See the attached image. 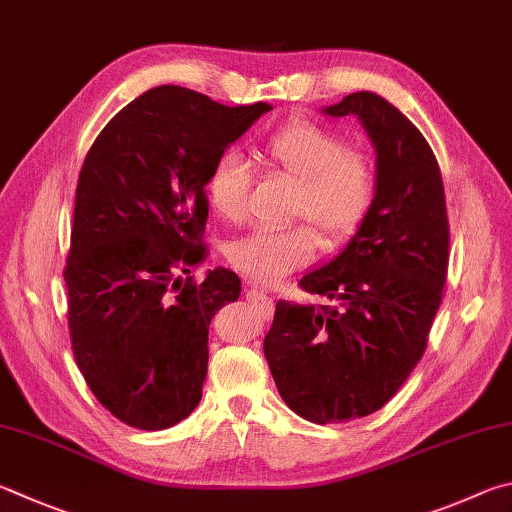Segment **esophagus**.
<instances>
[{
  "label": "esophagus",
  "instance_id": "obj_1",
  "mask_svg": "<svg viewBox=\"0 0 512 512\" xmlns=\"http://www.w3.org/2000/svg\"><path fill=\"white\" fill-rule=\"evenodd\" d=\"M246 300L255 306V309L259 311V315H262L264 320H271L273 318V311H275V302L273 297L268 295L266 291H262V288H257L253 284H248L246 288Z\"/></svg>",
  "mask_w": 512,
  "mask_h": 512
}]
</instances>
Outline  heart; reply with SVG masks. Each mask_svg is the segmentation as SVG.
I'll return each mask as SVG.
<instances>
[{"label":"heart","mask_w":512,"mask_h":512,"mask_svg":"<svg viewBox=\"0 0 512 512\" xmlns=\"http://www.w3.org/2000/svg\"><path fill=\"white\" fill-rule=\"evenodd\" d=\"M257 154L268 170L295 181L291 217L311 220L329 244L345 241L365 221L376 197L374 163L365 150L347 145L336 129L304 118L288 120ZM206 192L221 217L235 224L244 219L250 194L244 156L235 150L221 154L208 174ZM310 225L297 221L250 232L228 246V262L253 282H280L318 253L320 235Z\"/></svg>","instance_id":"obj_1"}]
</instances>
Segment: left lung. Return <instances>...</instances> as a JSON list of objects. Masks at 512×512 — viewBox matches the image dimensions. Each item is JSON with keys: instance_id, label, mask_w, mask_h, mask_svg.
<instances>
[{"instance_id": "obj_1", "label": "left lung", "mask_w": 512, "mask_h": 512, "mask_svg": "<svg viewBox=\"0 0 512 512\" xmlns=\"http://www.w3.org/2000/svg\"><path fill=\"white\" fill-rule=\"evenodd\" d=\"M322 111L365 127L376 197L342 253L300 280L333 306L277 302L264 338L284 403L318 425L374 414L401 389L425 353L450 257L443 179L423 134L371 91Z\"/></svg>"}]
</instances>
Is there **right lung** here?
I'll return each mask as SVG.
<instances>
[{
  "label": "right lung",
  "mask_w": 512,
  "mask_h": 512,
  "mask_svg": "<svg viewBox=\"0 0 512 512\" xmlns=\"http://www.w3.org/2000/svg\"><path fill=\"white\" fill-rule=\"evenodd\" d=\"M266 102L226 107L163 85L109 120L78 176L64 268L73 356L105 410L138 430L188 418L208 374V329L241 293L228 268L194 282L206 259L212 165Z\"/></svg>",
  "instance_id": "add662e5"
}]
</instances>
